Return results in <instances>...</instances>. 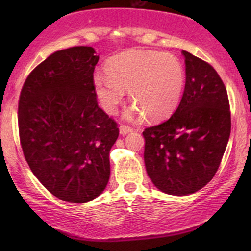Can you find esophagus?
<instances>
[{
	"mask_svg": "<svg viewBox=\"0 0 251 251\" xmlns=\"http://www.w3.org/2000/svg\"><path fill=\"white\" fill-rule=\"evenodd\" d=\"M131 131H132V129L129 128V126H120V135H121V136L128 135V133H130Z\"/></svg>",
	"mask_w": 251,
	"mask_h": 251,
	"instance_id": "34e87169",
	"label": "esophagus"
}]
</instances>
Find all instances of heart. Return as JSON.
Wrapping results in <instances>:
<instances>
[{"mask_svg":"<svg viewBox=\"0 0 251 251\" xmlns=\"http://www.w3.org/2000/svg\"><path fill=\"white\" fill-rule=\"evenodd\" d=\"M107 76L94 75V91L107 114L118 113L125 91L135 102L125 112L126 121L149 115L152 120L168 118L179 105L185 88V70L171 53L131 50L113 58L106 66Z\"/></svg>","mask_w":251,"mask_h":251,"instance_id":"obj_1","label":"heart"}]
</instances>
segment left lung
<instances>
[{
    "label": "left lung",
    "instance_id": "obj_1",
    "mask_svg": "<svg viewBox=\"0 0 251 251\" xmlns=\"http://www.w3.org/2000/svg\"><path fill=\"white\" fill-rule=\"evenodd\" d=\"M186 82L176 112L144 130V161L160 191L184 197L204 187L218 170L231 133L227 91L215 68L183 51Z\"/></svg>",
    "mask_w": 251,
    "mask_h": 251
}]
</instances>
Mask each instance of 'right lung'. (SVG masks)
<instances>
[{
	"label": "right lung",
	"mask_w": 251,
	"mask_h": 251,
	"mask_svg": "<svg viewBox=\"0 0 251 251\" xmlns=\"http://www.w3.org/2000/svg\"><path fill=\"white\" fill-rule=\"evenodd\" d=\"M98 60L91 47L56 51L34 68L20 92L19 137L27 163L51 194L71 203L102 193L119 137L94 91Z\"/></svg>",
	"instance_id": "add662e5"
}]
</instances>
